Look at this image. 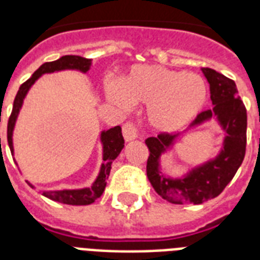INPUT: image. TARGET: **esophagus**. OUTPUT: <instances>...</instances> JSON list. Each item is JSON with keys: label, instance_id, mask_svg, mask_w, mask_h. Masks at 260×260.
<instances>
[{"label": "esophagus", "instance_id": "1", "mask_svg": "<svg viewBox=\"0 0 260 260\" xmlns=\"http://www.w3.org/2000/svg\"><path fill=\"white\" fill-rule=\"evenodd\" d=\"M122 136L125 139V142H132L138 138V128L134 122H125L122 126Z\"/></svg>", "mask_w": 260, "mask_h": 260}]
</instances>
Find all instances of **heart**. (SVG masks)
<instances>
[{"label":"heart","instance_id":"b5f03b06","mask_svg":"<svg viewBox=\"0 0 260 260\" xmlns=\"http://www.w3.org/2000/svg\"><path fill=\"white\" fill-rule=\"evenodd\" d=\"M106 97L121 108L147 104L152 129L173 132L189 124L205 106L208 86L202 77L160 66H135L118 82H108Z\"/></svg>","mask_w":260,"mask_h":260}]
</instances>
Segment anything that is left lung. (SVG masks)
Instances as JSON below:
<instances>
[{"label": "left lung", "mask_w": 260, "mask_h": 260, "mask_svg": "<svg viewBox=\"0 0 260 260\" xmlns=\"http://www.w3.org/2000/svg\"><path fill=\"white\" fill-rule=\"evenodd\" d=\"M209 82L213 108L198 114L187 129L216 118L224 131V142L213 159L193 167L183 177L173 178L160 169V156L171 150L181 134H160L148 138L150 150L147 160V177L155 191L171 204H202L217 197L232 181L243 163L247 143V110L238 94L236 83L212 69H201Z\"/></svg>", "instance_id": "left-lung-1"}]
</instances>
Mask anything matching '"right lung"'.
<instances>
[{"instance_id": "obj_1", "label": "right lung", "mask_w": 260, "mask_h": 260, "mask_svg": "<svg viewBox=\"0 0 260 260\" xmlns=\"http://www.w3.org/2000/svg\"><path fill=\"white\" fill-rule=\"evenodd\" d=\"M91 66V59L82 58L78 55H64L62 58L54 62H47L39 67L35 71L26 82H24L18 89L16 98L13 102V109L10 114L9 121H8V144H9L10 152L13 155V129L16 125V120L18 117L20 109H21L22 102L25 98L26 93L29 91L36 81H38L43 74H50V73H56L62 70H78L81 73H87ZM101 143H102V165L100 169L95 181L90 187H83V189L74 190H50L44 191L43 196L50 198L52 201L60 202V204H67V205H90L93 204L97 198L101 197L106 186V179L109 177L112 163L117 158L121 150L124 148V138L121 134V126L117 125L114 128H110L108 131L101 132ZM1 140V139H0ZM30 187H34L32 183L28 182Z\"/></svg>"}]
</instances>
